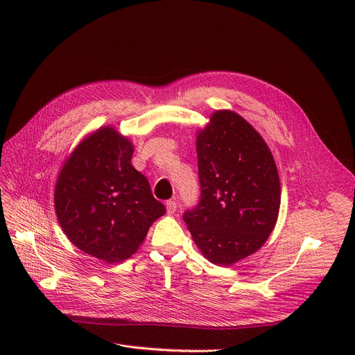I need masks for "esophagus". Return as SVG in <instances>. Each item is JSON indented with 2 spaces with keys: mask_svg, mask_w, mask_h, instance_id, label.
I'll return each mask as SVG.
<instances>
[{
  "mask_svg": "<svg viewBox=\"0 0 355 355\" xmlns=\"http://www.w3.org/2000/svg\"><path fill=\"white\" fill-rule=\"evenodd\" d=\"M165 209H166V214H174L177 210V201L175 200H168L165 202Z\"/></svg>",
  "mask_w": 355,
  "mask_h": 355,
  "instance_id": "esophagus-1",
  "label": "esophagus"
}]
</instances>
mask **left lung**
<instances>
[{
	"label": "left lung",
	"instance_id": "obj_1",
	"mask_svg": "<svg viewBox=\"0 0 355 355\" xmlns=\"http://www.w3.org/2000/svg\"><path fill=\"white\" fill-rule=\"evenodd\" d=\"M200 201L184 213L194 243L218 266L257 252L275 229L281 182L257 130L233 110H216L197 132Z\"/></svg>",
	"mask_w": 355,
	"mask_h": 355
}]
</instances>
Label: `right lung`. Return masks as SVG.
<instances>
[{"mask_svg": "<svg viewBox=\"0 0 355 355\" xmlns=\"http://www.w3.org/2000/svg\"><path fill=\"white\" fill-rule=\"evenodd\" d=\"M132 154V142L102 126L74 148L55 182L62 230L78 249L106 263L132 256L165 214L145 175L130 164Z\"/></svg>", "mask_w": 355, "mask_h": 355, "instance_id": "obj_1", "label": "right lung"}]
</instances>
